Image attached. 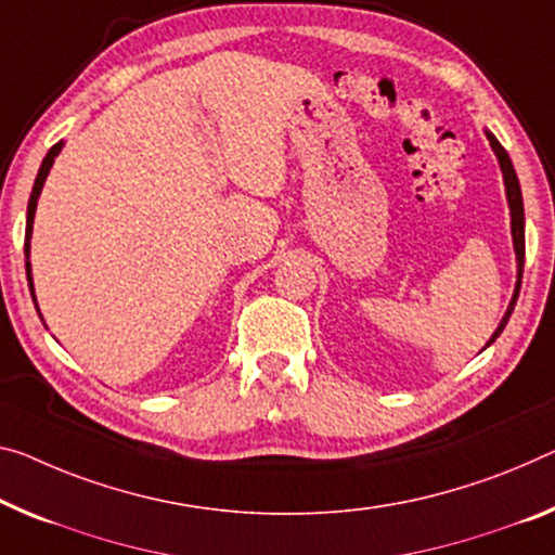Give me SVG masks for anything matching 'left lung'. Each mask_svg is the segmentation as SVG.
I'll use <instances>...</instances> for the list:
<instances>
[{
  "mask_svg": "<svg viewBox=\"0 0 555 555\" xmlns=\"http://www.w3.org/2000/svg\"><path fill=\"white\" fill-rule=\"evenodd\" d=\"M486 139H489L493 153H496L499 158V166H501V173H504V185H506V201H508V210H511V237H514V250H516V287H514V297H511L508 302V310L504 318H501L496 332H493L489 343L486 347L496 343V337L504 332L506 322L511 318V312H514L516 300H518V289H521V278H524V255H526V235H524V198H521V185H518V176L514 170V164H511L506 149L501 146L496 141V135L491 131H486Z\"/></svg>",
  "mask_w": 555,
  "mask_h": 555,
  "instance_id": "left-lung-1",
  "label": "left lung"
}]
</instances>
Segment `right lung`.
<instances>
[{
	"mask_svg": "<svg viewBox=\"0 0 555 555\" xmlns=\"http://www.w3.org/2000/svg\"><path fill=\"white\" fill-rule=\"evenodd\" d=\"M62 146H64V141L54 143V146H51L49 153L44 156V160H41V168H39V173H37V181H34V189H31V195H29V206H27V233H24V255H27V280H29V289H31L34 305H37V295H34L31 262H29V250H31L29 241H31V228H34V212H37V201H39V195H41V189H44V181H47L49 170H51V166H54V158L59 156V151H62ZM37 312H39V305H37ZM39 318H41V314H39Z\"/></svg>",
	"mask_w": 555,
	"mask_h": 555,
	"instance_id": "right-lung-1",
	"label": "right lung"
}]
</instances>
